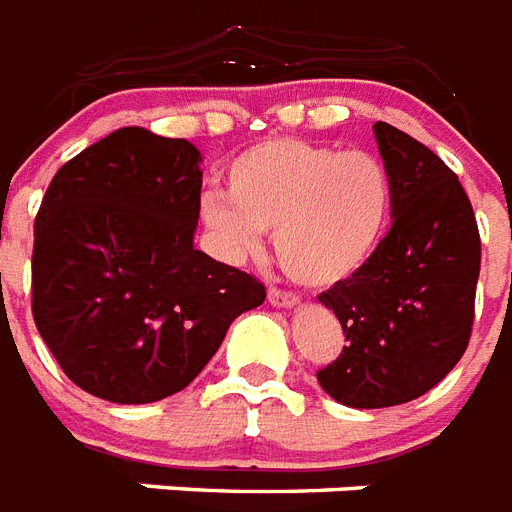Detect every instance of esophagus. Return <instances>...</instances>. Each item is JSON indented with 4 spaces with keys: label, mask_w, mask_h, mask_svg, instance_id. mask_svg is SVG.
Segmentation results:
<instances>
[{
    "label": "esophagus",
    "mask_w": 512,
    "mask_h": 512,
    "mask_svg": "<svg viewBox=\"0 0 512 512\" xmlns=\"http://www.w3.org/2000/svg\"><path fill=\"white\" fill-rule=\"evenodd\" d=\"M268 303H271L273 308H297V305H300V297L292 295V292L271 289V292H268Z\"/></svg>",
    "instance_id": "34e87169"
}]
</instances>
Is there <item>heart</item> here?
Listing matches in <instances>:
<instances>
[{"instance_id":"heart-1","label":"heart","mask_w":512,"mask_h":512,"mask_svg":"<svg viewBox=\"0 0 512 512\" xmlns=\"http://www.w3.org/2000/svg\"><path fill=\"white\" fill-rule=\"evenodd\" d=\"M228 191L201 196V220L228 263H244L273 231L281 268L305 287H337L364 271L385 241L393 183L366 151L268 140L225 170Z\"/></svg>"}]
</instances>
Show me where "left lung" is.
<instances>
[{"label": "left lung", "instance_id": "left-lung-1", "mask_svg": "<svg viewBox=\"0 0 512 512\" xmlns=\"http://www.w3.org/2000/svg\"><path fill=\"white\" fill-rule=\"evenodd\" d=\"M393 183V225L372 263L321 292L348 345L319 385L353 409L406 404L436 388L468 348L481 271L473 207L457 175L406 132L374 124Z\"/></svg>", "mask_w": 512, "mask_h": 512}]
</instances>
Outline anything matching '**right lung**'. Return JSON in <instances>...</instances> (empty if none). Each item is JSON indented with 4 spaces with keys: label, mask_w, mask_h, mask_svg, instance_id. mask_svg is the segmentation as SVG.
<instances>
[{
    "label": "right lung",
    "mask_w": 512,
    "mask_h": 512,
    "mask_svg": "<svg viewBox=\"0 0 512 512\" xmlns=\"http://www.w3.org/2000/svg\"><path fill=\"white\" fill-rule=\"evenodd\" d=\"M201 154L140 127L63 164L34 225V321L68 380L111 404H151L196 380L241 313L249 273L193 247Z\"/></svg>",
    "instance_id": "obj_1"
}]
</instances>
